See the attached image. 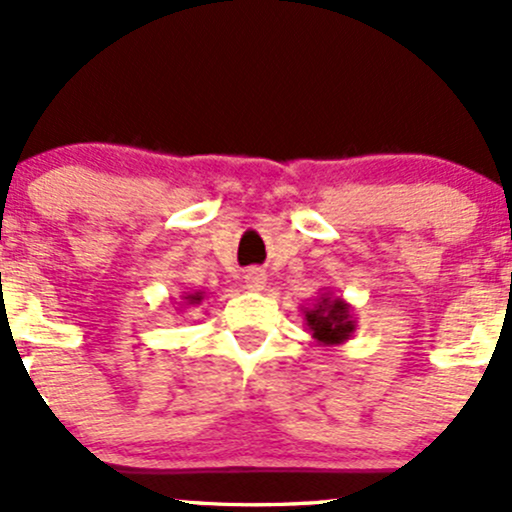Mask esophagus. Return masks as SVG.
<instances>
[{"instance_id": "esophagus-1", "label": "esophagus", "mask_w": 512, "mask_h": 512, "mask_svg": "<svg viewBox=\"0 0 512 512\" xmlns=\"http://www.w3.org/2000/svg\"><path fill=\"white\" fill-rule=\"evenodd\" d=\"M241 278H244V288L251 290V293H261L266 288V273L261 268H249Z\"/></svg>"}]
</instances>
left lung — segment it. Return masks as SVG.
Returning a JSON list of instances; mask_svg holds the SVG:
<instances>
[{
  "instance_id": "1",
  "label": "left lung",
  "mask_w": 512,
  "mask_h": 512,
  "mask_svg": "<svg viewBox=\"0 0 512 512\" xmlns=\"http://www.w3.org/2000/svg\"><path fill=\"white\" fill-rule=\"evenodd\" d=\"M305 315V327L317 344L339 346L349 342L351 334L356 332L354 307L344 298L334 295L332 290H324L312 302V307L302 310Z\"/></svg>"
}]
</instances>
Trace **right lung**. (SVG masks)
<instances>
[{"label":"right lung","instance_id":"right-lung-1","mask_svg":"<svg viewBox=\"0 0 512 512\" xmlns=\"http://www.w3.org/2000/svg\"><path fill=\"white\" fill-rule=\"evenodd\" d=\"M205 298H207L205 290H185L183 298H180V300H183L185 307H195V305H200V302Z\"/></svg>","mask_w":512,"mask_h":512}]
</instances>
